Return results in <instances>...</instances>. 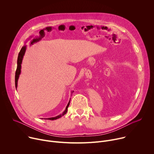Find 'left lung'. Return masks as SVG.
<instances>
[{
    "label": "left lung",
    "mask_w": 154,
    "mask_h": 154,
    "mask_svg": "<svg viewBox=\"0 0 154 154\" xmlns=\"http://www.w3.org/2000/svg\"><path fill=\"white\" fill-rule=\"evenodd\" d=\"M125 72H127V71H125ZM125 96H124V97H122V101H123V100H124V99H125V98H126V97H125Z\"/></svg>",
    "instance_id": "left-lung-1"
}]
</instances>
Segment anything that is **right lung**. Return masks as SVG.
<instances>
[{"label": "right lung", "mask_w": 154, "mask_h": 154, "mask_svg": "<svg viewBox=\"0 0 154 154\" xmlns=\"http://www.w3.org/2000/svg\"><path fill=\"white\" fill-rule=\"evenodd\" d=\"M26 46H24L23 48H21L19 53V55H18V57H17V69H16V73H15V86H16V88H17V80H18V79H19V75L20 74V69H21V64H22V61H23V57L25 54V52H26ZM71 100V99H70ZM69 103H70V100L69 101L66 107V109L63 112V113L56 117H53V118H47L46 119H49V120H55V119H57L60 118H61V116H64L66 113H67V111H68V108L69 105Z\"/></svg>", "instance_id": "right-lung-1"}]
</instances>
